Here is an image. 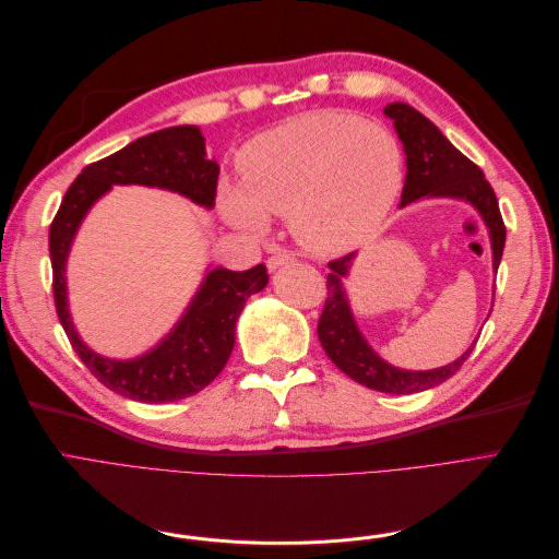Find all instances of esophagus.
Instances as JSON below:
<instances>
[{
	"label": "esophagus",
	"mask_w": 559,
	"mask_h": 559,
	"mask_svg": "<svg viewBox=\"0 0 559 559\" xmlns=\"http://www.w3.org/2000/svg\"><path fill=\"white\" fill-rule=\"evenodd\" d=\"M292 261H294L292 253H286V251H275L273 257L267 259V267H270V270H277L280 265H284V263H292Z\"/></svg>",
	"instance_id": "1"
}]
</instances>
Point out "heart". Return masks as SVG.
<instances>
[{
    "label": "heart",
    "instance_id": "1",
    "mask_svg": "<svg viewBox=\"0 0 559 559\" xmlns=\"http://www.w3.org/2000/svg\"><path fill=\"white\" fill-rule=\"evenodd\" d=\"M396 134L349 111H310L263 132L242 154V183L224 181L218 202L233 226L263 233L289 216L314 253H343L380 230L403 189Z\"/></svg>",
    "mask_w": 559,
    "mask_h": 559
}]
</instances>
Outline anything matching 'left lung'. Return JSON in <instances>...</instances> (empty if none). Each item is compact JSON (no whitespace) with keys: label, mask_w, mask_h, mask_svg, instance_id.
Instances as JSON below:
<instances>
[{"label":"left lung","mask_w":559,"mask_h":559,"mask_svg":"<svg viewBox=\"0 0 559 559\" xmlns=\"http://www.w3.org/2000/svg\"><path fill=\"white\" fill-rule=\"evenodd\" d=\"M384 116L394 121L405 151V165H408L401 193V207L425 195L462 198L471 202L489 228L495 267H499L506 245V226L495 189L485 179L480 167L468 160L460 148H454L443 138V132L417 109L394 103L384 107ZM352 259L354 251L329 263L331 273L326 277V302L317 324L321 347L326 349L329 359L352 380L384 394H417L450 380L468 359L473 347H468L460 359L443 368L419 370V373L389 366L368 347L361 331L354 324L347 294L343 289V277L347 275Z\"/></svg>","instance_id":"8db88e82"}]
</instances>
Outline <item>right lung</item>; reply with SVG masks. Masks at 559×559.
<instances>
[{"instance_id":"1","label":"right lung","mask_w":559,"mask_h":559,"mask_svg":"<svg viewBox=\"0 0 559 559\" xmlns=\"http://www.w3.org/2000/svg\"><path fill=\"white\" fill-rule=\"evenodd\" d=\"M218 165L207 158L205 140L195 126H175L134 140L116 154L91 163L67 189L60 210L48 230L50 265H53V298L60 324L79 359L111 392L142 403H170L198 394L222 373L233 345L235 321L251 294L267 284L263 263L242 273L216 267L202 282L198 296L179 319L175 331L148 354L132 361L97 357L70 321L64 289V261L74 233L93 202L111 183H142L177 191L198 205L212 207L216 200Z\"/></svg>"}]
</instances>
